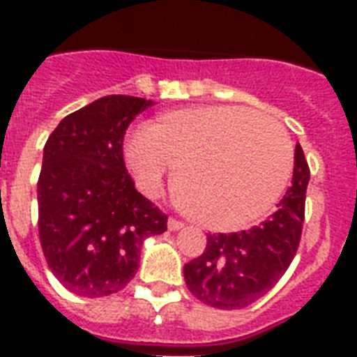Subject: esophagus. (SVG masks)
Returning <instances> with one entry per match:
<instances>
[{
  "mask_svg": "<svg viewBox=\"0 0 357 357\" xmlns=\"http://www.w3.org/2000/svg\"><path fill=\"white\" fill-rule=\"evenodd\" d=\"M181 228H185V224L181 220H178V218H168V229L170 231H178Z\"/></svg>",
  "mask_w": 357,
  "mask_h": 357,
  "instance_id": "obj_1",
  "label": "esophagus"
}]
</instances>
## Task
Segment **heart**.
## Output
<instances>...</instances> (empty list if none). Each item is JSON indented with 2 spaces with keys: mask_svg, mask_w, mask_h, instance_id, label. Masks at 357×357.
I'll return each mask as SVG.
<instances>
[{
  "mask_svg": "<svg viewBox=\"0 0 357 357\" xmlns=\"http://www.w3.org/2000/svg\"><path fill=\"white\" fill-rule=\"evenodd\" d=\"M123 161L144 195L161 192L170 168L174 198L196 224L234 231L276 207L293 176V146L268 116L237 105L159 114L123 144Z\"/></svg>",
  "mask_w": 357,
  "mask_h": 357,
  "instance_id": "b5f03b06",
  "label": "heart"
}]
</instances>
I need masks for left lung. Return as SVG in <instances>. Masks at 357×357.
Segmentation results:
<instances>
[{"instance_id":"obj_1","label":"left lung","mask_w":357,"mask_h":357,"mask_svg":"<svg viewBox=\"0 0 357 357\" xmlns=\"http://www.w3.org/2000/svg\"><path fill=\"white\" fill-rule=\"evenodd\" d=\"M307 183L310 167L296 144L293 181L278 211L252 229L207 235L204 254L183 266L190 293L218 310H243L265 296L296 255Z\"/></svg>"}]
</instances>
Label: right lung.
<instances>
[{
	"label": "right lung",
	"mask_w": 357,
	"mask_h": 357,
	"mask_svg": "<svg viewBox=\"0 0 357 357\" xmlns=\"http://www.w3.org/2000/svg\"><path fill=\"white\" fill-rule=\"evenodd\" d=\"M153 102L105 96L61 120L44 146L36 187L47 266L77 296L119 293L139 271L144 238L167 231V215L135 189L123 135Z\"/></svg>",
	"instance_id": "add662e5"
}]
</instances>
